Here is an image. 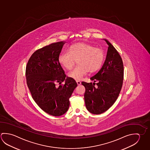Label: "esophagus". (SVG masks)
I'll return each instance as SVG.
<instances>
[{"label":"esophagus","instance_id":"34e87169","mask_svg":"<svg viewBox=\"0 0 150 150\" xmlns=\"http://www.w3.org/2000/svg\"><path fill=\"white\" fill-rule=\"evenodd\" d=\"M76 82H77V85H80L81 84V82L80 81H76Z\"/></svg>","mask_w":150,"mask_h":150}]
</instances>
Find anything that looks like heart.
Returning a JSON list of instances; mask_svg holds the SVG:
<instances>
[{
    "label": "heart",
    "instance_id": "1",
    "mask_svg": "<svg viewBox=\"0 0 150 150\" xmlns=\"http://www.w3.org/2000/svg\"><path fill=\"white\" fill-rule=\"evenodd\" d=\"M105 59L103 50L86 42H77L69 46L59 54V60L67 69L74 67L78 60V65L68 73L69 77L81 80L89 71L94 72L100 69Z\"/></svg>",
    "mask_w": 150,
    "mask_h": 150
}]
</instances>
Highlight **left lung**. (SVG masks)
<instances>
[{
  "label": "left lung",
  "mask_w": 150,
  "mask_h": 150,
  "mask_svg": "<svg viewBox=\"0 0 150 150\" xmlns=\"http://www.w3.org/2000/svg\"><path fill=\"white\" fill-rule=\"evenodd\" d=\"M103 40L108 45L106 60L99 71L91 78L97 83L81 82L85 87L86 108L95 115L103 113L113 105L120 93L123 81L124 67L120 55L110 42Z\"/></svg>",
  "instance_id": "8db88e82"
}]
</instances>
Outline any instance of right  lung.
<instances>
[{"label":"right lung","instance_id":"obj_1","mask_svg":"<svg viewBox=\"0 0 150 150\" xmlns=\"http://www.w3.org/2000/svg\"><path fill=\"white\" fill-rule=\"evenodd\" d=\"M65 42H56L35 51L28 62L25 76L32 98L40 108L53 116L64 115L77 84L66 77L59 57ZM65 81L64 85L61 83ZM57 83L59 86H56Z\"/></svg>","mask_w":150,"mask_h":150}]
</instances>
